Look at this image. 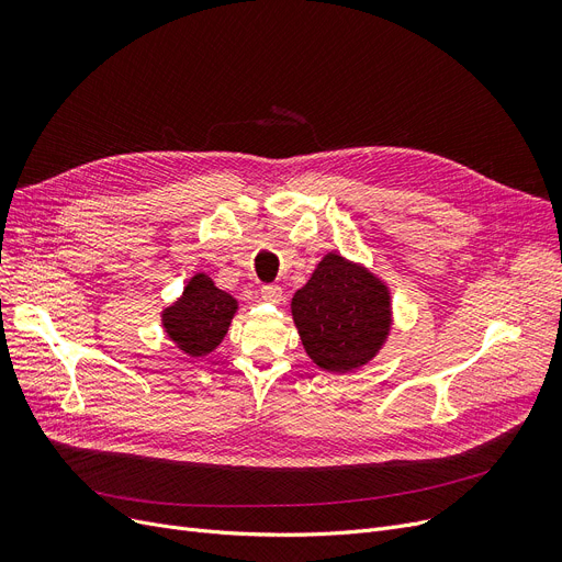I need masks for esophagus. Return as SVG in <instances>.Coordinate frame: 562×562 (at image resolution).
Instances as JSON below:
<instances>
[{
  "mask_svg": "<svg viewBox=\"0 0 562 562\" xmlns=\"http://www.w3.org/2000/svg\"><path fill=\"white\" fill-rule=\"evenodd\" d=\"M261 293V301L266 303H280L282 301V286L280 284H263L259 289Z\"/></svg>",
  "mask_w": 562,
  "mask_h": 562,
  "instance_id": "esophagus-1",
  "label": "esophagus"
}]
</instances>
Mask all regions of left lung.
Listing matches in <instances>:
<instances>
[{"label":"left lung","instance_id":"obj_1","mask_svg":"<svg viewBox=\"0 0 562 562\" xmlns=\"http://www.w3.org/2000/svg\"><path fill=\"white\" fill-rule=\"evenodd\" d=\"M291 316L312 362L328 373H348L369 364L385 346L392 293L367 266L328 252L293 293Z\"/></svg>","mask_w":562,"mask_h":562}]
</instances>
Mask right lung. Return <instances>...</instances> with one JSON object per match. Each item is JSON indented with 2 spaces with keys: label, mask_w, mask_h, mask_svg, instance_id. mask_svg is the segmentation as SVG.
Instances as JSON below:
<instances>
[{
  "label": "right lung",
  "mask_w": 562,
  "mask_h": 562,
  "mask_svg": "<svg viewBox=\"0 0 562 562\" xmlns=\"http://www.w3.org/2000/svg\"><path fill=\"white\" fill-rule=\"evenodd\" d=\"M239 303L218 289L206 273H195L182 296L161 312L166 337L189 358H204L227 335Z\"/></svg>",
  "instance_id": "right-lung-1"
}]
</instances>
